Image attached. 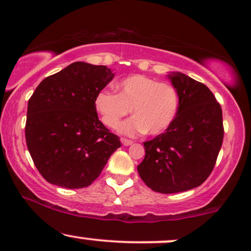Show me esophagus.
<instances>
[{"label":"esophagus","instance_id":"obj_1","mask_svg":"<svg viewBox=\"0 0 251 251\" xmlns=\"http://www.w3.org/2000/svg\"><path fill=\"white\" fill-rule=\"evenodd\" d=\"M120 140H122V144L125 145V146H129V145L133 144V141L129 140V139H126V138H122Z\"/></svg>","mask_w":251,"mask_h":251}]
</instances>
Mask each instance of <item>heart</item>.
I'll return each instance as SVG.
<instances>
[{
    "label": "heart",
    "mask_w": 251,
    "mask_h": 251,
    "mask_svg": "<svg viewBox=\"0 0 251 251\" xmlns=\"http://www.w3.org/2000/svg\"><path fill=\"white\" fill-rule=\"evenodd\" d=\"M117 93L101 90L95 98V107L101 122L117 128L120 120L133 112L135 116L120 126L128 135L144 132L156 135L173 123L179 107V95L173 85L159 83L144 75H132L116 83Z\"/></svg>",
    "instance_id": "heart-1"
}]
</instances>
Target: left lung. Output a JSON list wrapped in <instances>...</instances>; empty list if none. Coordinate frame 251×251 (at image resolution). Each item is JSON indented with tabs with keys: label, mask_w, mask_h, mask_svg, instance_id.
<instances>
[{
	"label": "left lung",
	"mask_w": 251,
	"mask_h": 251,
	"mask_svg": "<svg viewBox=\"0 0 251 251\" xmlns=\"http://www.w3.org/2000/svg\"><path fill=\"white\" fill-rule=\"evenodd\" d=\"M179 95L176 117L165 133L145 141L138 173L152 191L172 194L202 185L216 164L223 141L222 108L204 84L170 75Z\"/></svg>",
	"instance_id": "left-lung-1"
}]
</instances>
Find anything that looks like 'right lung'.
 Masks as SVG:
<instances>
[{
    "mask_svg": "<svg viewBox=\"0 0 251 251\" xmlns=\"http://www.w3.org/2000/svg\"><path fill=\"white\" fill-rule=\"evenodd\" d=\"M114 75L105 65L72 63L39 83L28 101L25 140L42 176L64 188H84L122 146L98 119L97 93Z\"/></svg>",
    "mask_w": 251,
    "mask_h": 251,
    "instance_id": "1",
    "label": "right lung"
}]
</instances>
